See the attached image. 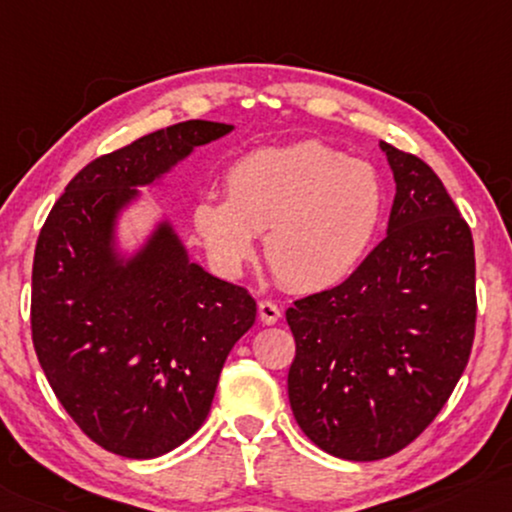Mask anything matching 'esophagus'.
Returning a JSON list of instances; mask_svg holds the SVG:
<instances>
[{
  "label": "esophagus",
  "mask_w": 512,
  "mask_h": 512,
  "mask_svg": "<svg viewBox=\"0 0 512 512\" xmlns=\"http://www.w3.org/2000/svg\"><path fill=\"white\" fill-rule=\"evenodd\" d=\"M257 313H259V320H262L264 325H276V322L280 320V308L269 299L259 301Z\"/></svg>",
  "instance_id": "1"
}]
</instances>
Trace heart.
Wrapping results in <instances>:
<instances>
[{"label":"heart","instance_id":"1","mask_svg":"<svg viewBox=\"0 0 512 512\" xmlns=\"http://www.w3.org/2000/svg\"><path fill=\"white\" fill-rule=\"evenodd\" d=\"M227 199H199L192 222L208 255L236 273L255 255L257 234L280 283L329 290L359 269L387 208L380 171L320 141L255 150L227 169Z\"/></svg>","mask_w":512,"mask_h":512}]
</instances>
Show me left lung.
<instances>
[{
  "mask_svg": "<svg viewBox=\"0 0 512 512\" xmlns=\"http://www.w3.org/2000/svg\"><path fill=\"white\" fill-rule=\"evenodd\" d=\"M397 183L387 236L341 285L294 301V420L329 455L376 462L413 443L469 364L473 236L441 178L380 141Z\"/></svg>",
  "mask_w": 512,
  "mask_h": 512,
  "instance_id": "8db88e82",
  "label": "left lung"
}]
</instances>
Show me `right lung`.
I'll list each match as a JSON object with an SVG mask.
<instances>
[{
  "instance_id": "add662e5",
  "label": "right lung",
  "mask_w": 512,
  "mask_h": 512,
  "mask_svg": "<svg viewBox=\"0 0 512 512\" xmlns=\"http://www.w3.org/2000/svg\"><path fill=\"white\" fill-rule=\"evenodd\" d=\"M234 125L187 120L92 160L55 201L32 266V341L55 397L83 434L129 459L185 443L257 304L190 262L167 220L141 250H115V222L194 148Z\"/></svg>"
}]
</instances>
